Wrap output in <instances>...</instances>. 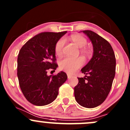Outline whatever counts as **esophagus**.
Listing matches in <instances>:
<instances>
[{
    "mask_svg": "<svg viewBox=\"0 0 130 130\" xmlns=\"http://www.w3.org/2000/svg\"><path fill=\"white\" fill-rule=\"evenodd\" d=\"M67 77H68V78H70L72 77V75L70 74V73H67Z\"/></svg>",
    "mask_w": 130,
    "mask_h": 130,
    "instance_id": "1",
    "label": "esophagus"
}]
</instances>
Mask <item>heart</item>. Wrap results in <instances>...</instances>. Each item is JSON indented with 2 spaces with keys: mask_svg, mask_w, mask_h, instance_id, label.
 Returning <instances> with one entry per match:
<instances>
[{
  "mask_svg": "<svg viewBox=\"0 0 130 130\" xmlns=\"http://www.w3.org/2000/svg\"><path fill=\"white\" fill-rule=\"evenodd\" d=\"M69 40L72 41L79 48H83L87 44V40L86 38L81 35L75 34L69 37ZM64 40L63 39H60L56 43L55 46V52L57 56L61 55L63 53L64 46ZM82 52L87 53L88 50L87 48H83L82 49ZM84 60L82 57H78L77 58H72L69 57H65L61 59L59 62V67L61 70L67 72L68 73H73L77 69L80 68L83 65Z\"/></svg>",
  "mask_w": 130,
  "mask_h": 130,
  "instance_id": "obj_1",
  "label": "heart"
}]
</instances>
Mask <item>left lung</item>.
<instances>
[{
    "label": "left lung",
    "mask_w": 130,
    "mask_h": 130,
    "mask_svg": "<svg viewBox=\"0 0 130 130\" xmlns=\"http://www.w3.org/2000/svg\"><path fill=\"white\" fill-rule=\"evenodd\" d=\"M83 32L92 43L94 54L81 70L86 75L84 78L78 77L74 95L80 105L93 108L101 104L111 90L116 72V58L107 40L90 30Z\"/></svg>",
    "instance_id": "1"
}]
</instances>
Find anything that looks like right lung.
Listing matches in <instances>:
<instances>
[{"mask_svg":"<svg viewBox=\"0 0 130 130\" xmlns=\"http://www.w3.org/2000/svg\"><path fill=\"white\" fill-rule=\"evenodd\" d=\"M43 32L27 41L18 57V77L23 95L31 104L45 106L57 98L60 86L67 80L64 72L47 75L58 67L55 46L67 33Z\"/></svg>","mask_w":130,"mask_h":130,"instance_id":"right-lung-1","label":"right lung"}]
</instances>
